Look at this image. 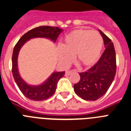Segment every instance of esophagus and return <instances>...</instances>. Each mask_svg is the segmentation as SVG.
I'll use <instances>...</instances> for the list:
<instances>
[{
    "mask_svg": "<svg viewBox=\"0 0 131 131\" xmlns=\"http://www.w3.org/2000/svg\"><path fill=\"white\" fill-rule=\"evenodd\" d=\"M75 70H72V71H68L66 72V75H71L72 73L75 72Z\"/></svg>",
    "mask_w": 131,
    "mask_h": 131,
    "instance_id": "34e87169",
    "label": "esophagus"
}]
</instances>
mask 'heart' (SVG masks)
<instances>
[{"label":"heart","mask_w":131,"mask_h":131,"mask_svg":"<svg viewBox=\"0 0 131 131\" xmlns=\"http://www.w3.org/2000/svg\"><path fill=\"white\" fill-rule=\"evenodd\" d=\"M103 44L102 37L97 31L74 30L65 37L61 47L58 48V57L61 63L67 64L75 55L79 66L91 67L100 58Z\"/></svg>","instance_id":"b5f03b06"}]
</instances>
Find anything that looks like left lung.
I'll return each instance as SVG.
<instances>
[{"label":"left lung","instance_id":"1","mask_svg":"<svg viewBox=\"0 0 131 131\" xmlns=\"http://www.w3.org/2000/svg\"><path fill=\"white\" fill-rule=\"evenodd\" d=\"M100 31L105 49L100 60L85 72L80 73V81L74 84V91L85 100H98L104 95L111 86L116 73V56L113 42Z\"/></svg>","mask_w":131,"mask_h":131}]
</instances>
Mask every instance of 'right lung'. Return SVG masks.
Masks as SVG:
<instances>
[{
	"label": "right lung",
	"mask_w": 131,
	"mask_h": 131,
	"mask_svg": "<svg viewBox=\"0 0 131 131\" xmlns=\"http://www.w3.org/2000/svg\"><path fill=\"white\" fill-rule=\"evenodd\" d=\"M63 29L58 27L40 26L30 30L20 38L14 47L12 54V74L21 92L27 98L34 101L45 100L55 92L58 82L65 74V71H54L45 82L39 85H31L21 78L18 70V58L21 48L28 40L34 38H45L55 42Z\"/></svg>",
	"instance_id": "obj_1"
}]
</instances>
